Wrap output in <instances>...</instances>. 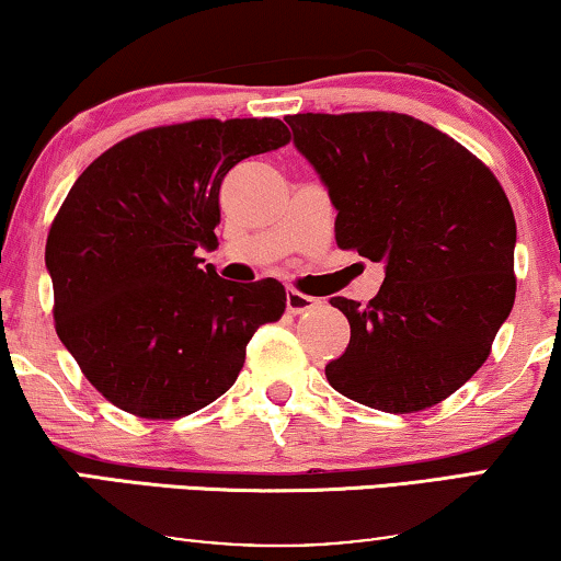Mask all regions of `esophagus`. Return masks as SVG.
I'll return each mask as SVG.
<instances>
[{
  "label": "esophagus",
  "instance_id": "34e87169",
  "mask_svg": "<svg viewBox=\"0 0 561 561\" xmlns=\"http://www.w3.org/2000/svg\"><path fill=\"white\" fill-rule=\"evenodd\" d=\"M317 306H319L317 298L306 296V294H301V290L290 288L288 294H286V309H288V313H304V311H309V309H317Z\"/></svg>",
  "mask_w": 561,
  "mask_h": 561
}]
</instances>
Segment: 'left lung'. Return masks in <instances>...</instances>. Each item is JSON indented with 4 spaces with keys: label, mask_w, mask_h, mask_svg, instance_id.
I'll use <instances>...</instances> for the list:
<instances>
[{
    "label": "left lung",
    "mask_w": 561,
    "mask_h": 561,
    "mask_svg": "<svg viewBox=\"0 0 561 561\" xmlns=\"http://www.w3.org/2000/svg\"><path fill=\"white\" fill-rule=\"evenodd\" d=\"M294 145L336 209V244L382 263L367 306L336 296L350 344L327 380L352 401L424 411L478 373L516 298V219L490 168L396 112L294 114Z\"/></svg>",
    "instance_id": "obj_1"
}]
</instances>
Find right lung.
<instances>
[{
  "mask_svg": "<svg viewBox=\"0 0 561 561\" xmlns=\"http://www.w3.org/2000/svg\"><path fill=\"white\" fill-rule=\"evenodd\" d=\"M288 140L273 117L145 129L68 191L45 244L56 332L117 409L142 419L204 409L232 388L257 327L286 311L278 280H225L196 250L217 248L225 175Z\"/></svg>",
  "mask_w": 561,
  "mask_h": 561,
  "instance_id": "right-lung-1",
  "label": "right lung"
}]
</instances>
